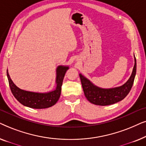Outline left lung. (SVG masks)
Wrapping results in <instances>:
<instances>
[{
  "mask_svg": "<svg viewBox=\"0 0 146 146\" xmlns=\"http://www.w3.org/2000/svg\"><path fill=\"white\" fill-rule=\"evenodd\" d=\"M134 59V66L130 78L124 84L119 87L110 89L100 88L96 86L89 80L80 74L84 93L88 100L93 104L98 106H108L122 100L131 90L134 81L136 73V60L135 56Z\"/></svg>",
  "mask_w": 146,
  "mask_h": 146,
  "instance_id": "obj_1",
  "label": "left lung"
}]
</instances>
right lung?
Returning a JSON list of instances; mask_svg holds the SVG:
<instances>
[{
  "label": "right lung",
  "instance_id": "add662e5",
  "mask_svg": "<svg viewBox=\"0 0 146 146\" xmlns=\"http://www.w3.org/2000/svg\"><path fill=\"white\" fill-rule=\"evenodd\" d=\"M68 66H59L56 69V88L54 90L48 93H36L23 90L18 88L10 78L7 72L10 88L15 98L21 104L35 109H44L52 106L58 100L61 93V88L65 74Z\"/></svg>",
  "mask_w": 146,
  "mask_h": 146
}]
</instances>
